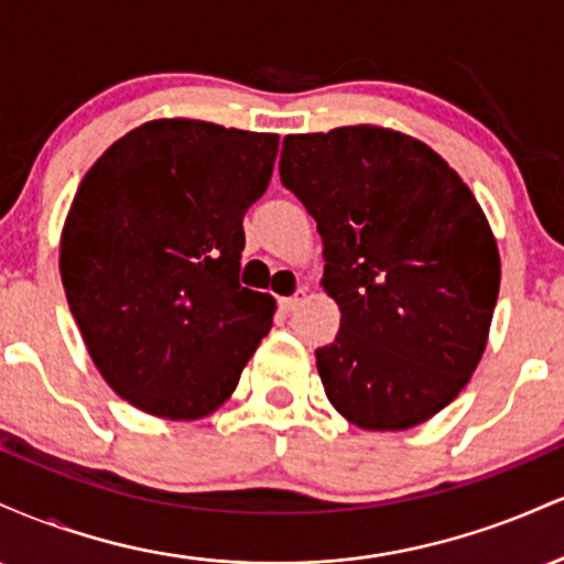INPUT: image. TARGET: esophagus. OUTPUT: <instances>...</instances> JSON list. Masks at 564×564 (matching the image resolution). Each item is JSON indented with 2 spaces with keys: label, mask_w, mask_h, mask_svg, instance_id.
Returning <instances> with one entry per match:
<instances>
[{
  "label": "esophagus",
  "mask_w": 564,
  "mask_h": 564,
  "mask_svg": "<svg viewBox=\"0 0 564 564\" xmlns=\"http://www.w3.org/2000/svg\"><path fill=\"white\" fill-rule=\"evenodd\" d=\"M302 302H304V291H300V294H294V296H283V300H278L283 313H294Z\"/></svg>",
  "instance_id": "1"
}]
</instances>
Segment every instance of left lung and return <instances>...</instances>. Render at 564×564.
<instances>
[{
  "label": "left lung",
  "instance_id": "left-lung-1",
  "mask_svg": "<svg viewBox=\"0 0 564 564\" xmlns=\"http://www.w3.org/2000/svg\"><path fill=\"white\" fill-rule=\"evenodd\" d=\"M281 183L318 223L341 313L315 349L328 403L368 432L424 424L467 387L494 321L501 257L475 193L426 142L377 124L289 134Z\"/></svg>",
  "mask_w": 564,
  "mask_h": 564
}]
</instances>
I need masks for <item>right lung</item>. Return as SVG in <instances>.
<instances>
[{"instance_id":"1","label":"right lung","mask_w":564,"mask_h":564,"mask_svg":"<svg viewBox=\"0 0 564 564\" xmlns=\"http://www.w3.org/2000/svg\"><path fill=\"white\" fill-rule=\"evenodd\" d=\"M278 134L153 119L84 174L61 232V278L108 387L172 422L215 413L273 326L238 283L243 215L268 191Z\"/></svg>"}]
</instances>
